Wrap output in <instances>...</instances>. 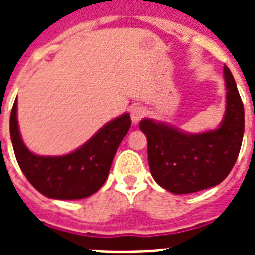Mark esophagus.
<instances>
[{
    "label": "esophagus",
    "instance_id": "34e87169",
    "mask_svg": "<svg viewBox=\"0 0 255 255\" xmlns=\"http://www.w3.org/2000/svg\"><path fill=\"white\" fill-rule=\"evenodd\" d=\"M144 115H145V110L143 107H140V106H136L131 110V119L132 123H139L140 120L143 119Z\"/></svg>",
    "mask_w": 255,
    "mask_h": 255
}]
</instances>
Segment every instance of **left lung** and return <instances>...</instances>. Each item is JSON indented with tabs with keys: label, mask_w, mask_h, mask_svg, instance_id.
I'll list each match as a JSON object with an SVG mask.
<instances>
[{
	"label": "left lung",
	"mask_w": 255,
	"mask_h": 255,
	"mask_svg": "<svg viewBox=\"0 0 255 255\" xmlns=\"http://www.w3.org/2000/svg\"><path fill=\"white\" fill-rule=\"evenodd\" d=\"M226 112L216 131L186 135L151 119L140 122L148 139V161L155 181L174 194L194 193L224 181L241 149L245 112L237 85L228 67Z\"/></svg>",
	"instance_id": "left-lung-1"
}]
</instances>
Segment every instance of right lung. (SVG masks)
I'll use <instances>...</instances> for the list:
<instances>
[{"instance_id":"obj_1","label":"right lung","mask_w":255,"mask_h":255,"mask_svg":"<svg viewBox=\"0 0 255 255\" xmlns=\"http://www.w3.org/2000/svg\"><path fill=\"white\" fill-rule=\"evenodd\" d=\"M131 127L129 114L107 123L73 153L37 156L25 147L17 123V99L10 114V136L18 165L31 185L49 198L79 200L91 196L107 180L116 149Z\"/></svg>"}]
</instances>
